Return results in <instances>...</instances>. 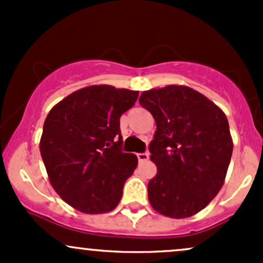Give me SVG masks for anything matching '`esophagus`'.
I'll list each match as a JSON object with an SVG mask.
<instances>
[{
  "label": "esophagus",
  "mask_w": 263,
  "mask_h": 263,
  "mask_svg": "<svg viewBox=\"0 0 263 263\" xmlns=\"http://www.w3.org/2000/svg\"><path fill=\"white\" fill-rule=\"evenodd\" d=\"M137 158H138V162H146V161H148V158H149V156H148V153H137Z\"/></svg>",
  "instance_id": "1"
}]
</instances>
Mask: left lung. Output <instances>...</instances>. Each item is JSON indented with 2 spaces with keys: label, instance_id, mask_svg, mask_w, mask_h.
I'll return each instance as SVG.
<instances>
[{
  "label": "left lung",
  "instance_id": "left-lung-1",
  "mask_svg": "<svg viewBox=\"0 0 263 263\" xmlns=\"http://www.w3.org/2000/svg\"><path fill=\"white\" fill-rule=\"evenodd\" d=\"M140 104L157 125L149 144L157 167L149 203L168 218L195 215L218 195L230 164L234 143L224 111L185 85L147 90Z\"/></svg>",
  "mask_w": 263,
  "mask_h": 263
}]
</instances>
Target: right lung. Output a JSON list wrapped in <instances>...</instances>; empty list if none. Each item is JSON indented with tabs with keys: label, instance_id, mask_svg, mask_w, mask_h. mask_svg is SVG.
<instances>
[{
	"label": "right lung",
	"instance_id": "obj_1",
	"mask_svg": "<svg viewBox=\"0 0 263 263\" xmlns=\"http://www.w3.org/2000/svg\"><path fill=\"white\" fill-rule=\"evenodd\" d=\"M138 91L91 85L59 101L44 121L39 149L53 189L85 214L114 210L137 157L123 153L120 117Z\"/></svg>",
	"mask_w": 263,
	"mask_h": 263
}]
</instances>
